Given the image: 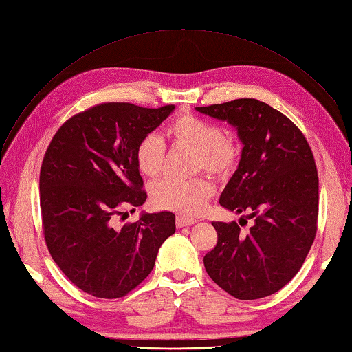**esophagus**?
<instances>
[{
  "label": "esophagus",
  "instance_id": "1",
  "mask_svg": "<svg viewBox=\"0 0 352 352\" xmlns=\"http://www.w3.org/2000/svg\"><path fill=\"white\" fill-rule=\"evenodd\" d=\"M195 222H197V221L192 219V217H185V216H177V217H176V225H177V228L194 225Z\"/></svg>",
  "mask_w": 352,
  "mask_h": 352
}]
</instances>
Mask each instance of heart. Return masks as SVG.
<instances>
[{
  "mask_svg": "<svg viewBox=\"0 0 352 352\" xmlns=\"http://www.w3.org/2000/svg\"><path fill=\"white\" fill-rule=\"evenodd\" d=\"M166 138L175 145H185L198 153L195 170L204 168L216 177L230 176L241 157L240 140L213 121L184 113L175 118L164 130ZM166 144L157 133H148L139 140L135 160L139 172L154 179L163 172ZM214 192L213 185L206 177L188 180L164 179L153 188V203L163 210H172L184 216L201 213Z\"/></svg>",
  "mask_w": 352,
  "mask_h": 352,
  "instance_id": "obj_1",
  "label": "heart"
}]
</instances>
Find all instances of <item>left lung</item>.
Instances as JSON below:
<instances>
[{"mask_svg":"<svg viewBox=\"0 0 352 352\" xmlns=\"http://www.w3.org/2000/svg\"><path fill=\"white\" fill-rule=\"evenodd\" d=\"M228 121L243 142L239 168L219 203L249 213L252 225L212 222L217 244L204 268L231 296L252 300L283 289L298 274L314 243L318 221V173L303 133L284 113L256 99L197 108Z\"/></svg>","mask_w":352,"mask_h":352,"instance_id":"left-lung-1","label":"left lung"}]
</instances>
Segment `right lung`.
<instances>
[{"instance_id": "1", "label": "right lung", "mask_w": 352, "mask_h": 352, "mask_svg": "<svg viewBox=\"0 0 352 352\" xmlns=\"http://www.w3.org/2000/svg\"><path fill=\"white\" fill-rule=\"evenodd\" d=\"M173 109L99 103L65 121L45 151L40 206L47 249L66 277L94 298L117 299L136 289L176 231L170 212L116 223L126 207L133 212L145 203L135 151Z\"/></svg>"}]
</instances>
